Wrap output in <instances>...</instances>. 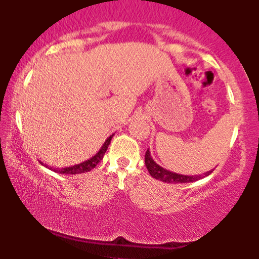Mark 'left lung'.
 <instances>
[{"instance_id": "left-lung-1", "label": "left lung", "mask_w": 259, "mask_h": 259, "mask_svg": "<svg viewBox=\"0 0 259 259\" xmlns=\"http://www.w3.org/2000/svg\"><path fill=\"white\" fill-rule=\"evenodd\" d=\"M145 164H146V168L148 170V173L151 174V177L154 178V179L163 181V183H168V184H187V183H192V181H197L202 179V178L208 177L212 170L207 171L203 175H183V174H178L174 173V171L168 170V169L160 167L159 164H157L154 162L152 156H151L150 150L146 151V154H145Z\"/></svg>"}]
</instances>
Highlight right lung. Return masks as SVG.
<instances>
[{
	"instance_id": "1",
	"label": "right lung",
	"mask_w": 259,
	"mask_h": 259,
	"mask_svg": "<svg viewBox=\"0 0 259 259\" xmlns=\"http://www.w3.org/2000/svg\"><path fill=\"white\" fill-rule=\"evenodd\" d=\"M114 135V134H113ZM113 135L109 136L108 139L106 140L105 144L102 145V147L100 148V151L97 152L95 156H92L90 159L88 160H84L82 163H79V164H75V165H72V167H65V168H50L51 170L56 171V173H59V174H69V175H73V174H81V173H86V171H90L91 169H94L96 167L97 164L101 162V160L103 159V156H105L107 148H108L109 144H111V140L113 138ZM44 164V163H42ZM46 165V164H45ZM47 167V165H46Z\"/></svg>"
}]
</instances>
